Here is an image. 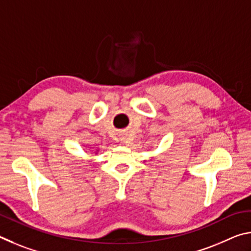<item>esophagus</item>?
I'll list each match as a JSON object with an SVG mask.
<instances>
[{
    "label": "esophagus",
    "instance_id": "34e87169",
    "mask_svg": "<svg viewBox=\"0 0 251 251\" xmlns=\"http://www.w3.org/2000/svg\"><path fill=\"white\" fill-rule=\"evenodd\" d=\"M121 141H122V143H127V142H126V137H124V136H122Z\"/></svg>",
    "mask_w": 251,
    "mask_h": 251
}]
</instances>
